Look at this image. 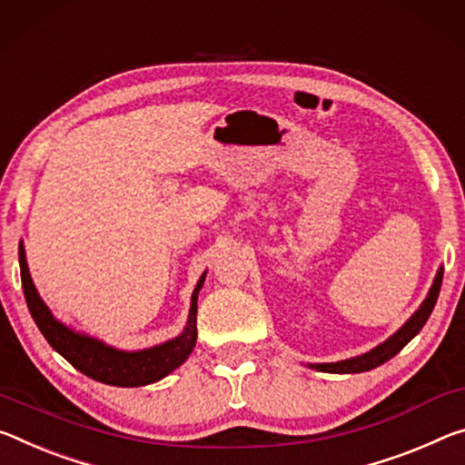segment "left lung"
Masks as SVG:
<instances>
[{"label":"left lung","mask_w":465,"mask_h":465,"mask_svg":"<svg viewBox=\"0 0 465 465\" xmlns=\"http://www.w3.org/2000/svg\"><path fill=\"white\" fill-rule=\"evenodd\" d=\"M440 283H443V267L439 269L437 277H434V282L430 285L429 296H426V300L422 302V304H420L418 311L411 314L410 321L405 322V325L400 331H397V333L389 337L387 341H382L374 350L362 353V356L341 360V362H331V364H311V368H316V371H321V372L350 374V372H366V371H372V368H377L381 364H385L387 360H391L395 356V353H400L405 348V345H408L411 339H414L420 333V329L426 325V321H429L434 304H437Z\"/></svg>","instance_id":"8db88e82"}]
</instances>
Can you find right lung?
Returning <instances> with one entry per match:
<instances>
[{
	"label": "right lung",
	"mask_w": 465,
	"mask_h": 465,
	"mask_svg": "<svg viewBox=\"0 0 465 465\" xmlns=\"http://www.w3.org/2000/svg\"><path fill=\"white\" fill-rule=\"evenodd\" d=\"M18 262L26 306L33 314L36 327L45 335L51 348L57 353H62L76 371L86 374V377L114 387H144L167 377L169 372H173L175 368L186 362V358L193 353L196 345V302L206 272H203V277L198 279L194 287L188 322L182 335L169 339V341L161 345H154V348L149 350L124 351L115 350L112 345L103 343L94 337L76 333V331L65 327L64 322H60L51 314L47 304L41 300L39 292H36L31 272H28L22 242L18 248Z\"/></svg>",
	"instance_id": "right-lung-1"
}]
</instances>
